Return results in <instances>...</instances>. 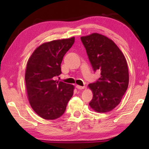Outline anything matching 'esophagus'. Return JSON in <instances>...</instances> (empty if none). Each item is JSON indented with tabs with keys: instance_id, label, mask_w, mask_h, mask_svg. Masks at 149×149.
Here are the masks:
<instances>
[{
	"instance_id": "esophagus-1",
	"label": "esophagus",
	"mask_w": 149,
	"mask_h": 149,
	"mask_svg": "<svg viewBox=\"0 0 149 149\" xmlns=\"http://www.w3.org/2000/svg\"><path fill=\"white\" fill-rule=\"evenodd\" d=\"M84 86H80V85H76V88L77 89H79V90H81V89H84Z\"/></svg>"
}]
</instances>
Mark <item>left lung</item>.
Listing matches in <instances>:
<instances>
[{
  "instance_id": "8db88e82",
  "label": "left lung",
  "mask_w": 149,
  "mask_h": 149,
  "mask_svg": "<svg viewBox=\"0 0 149 149\" xmlns=\"http://www.w3.org/2000/svg\"><path fill=\"white\" fill-rule=\"evenodd\" d=\"M94 71L100 77L88 87L93 97L90 107L97 112H107L120 104L129 84V72L124 55L114 42L94 33L81 37Z\"/></svg>"
}]
</instances>
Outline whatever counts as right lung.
<instances>
[{
    "label": "right lung",
    "mask_w": 149,
    "mask_h": 149,
    "mask_svg": "<svg viewBox=\"0 0 149 149\" xmlns=\"http://www.w3.org/2000/svg\"><path fill=\"white\" fill-rule=\"evenodd\" d=\"M75 37L45 42L33 52L25 75L29 104L40 117L55 120L64 114L74 94V85L54 80L62 74L63 57Z\"/></svg>",
    "instance_id": "right-lung-1"
}]
</instances>
